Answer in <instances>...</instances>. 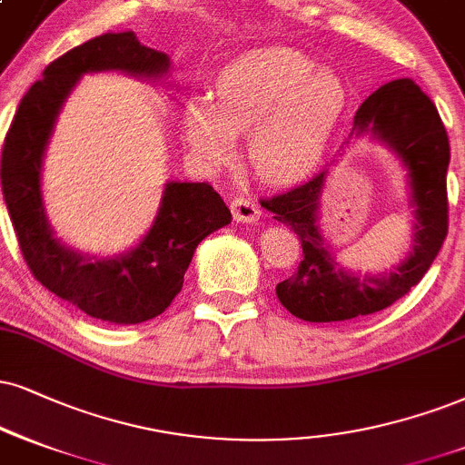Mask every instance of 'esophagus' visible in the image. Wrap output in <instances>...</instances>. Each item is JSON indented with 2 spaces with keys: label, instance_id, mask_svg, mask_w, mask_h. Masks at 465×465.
I'll list each match as a JSON object with an SVG mask.
<instances>
[{
  "label": "esophagus",
  "instance_id": "obj_1",
  "mask_svg": "<svg viewBox=\"0 0 465 465\" xmlns=\"http://www.w3.org/2000/svg\"><path fill=\"white\" fill-rule=\"evenodd\" d=\"M231 211H232L234 222L254 223V222H259V217H261L259 204L250 198H234L231 203Z\"/></svg>",
  "mask_w": 465,
  "mask_h": 465
}]
</instances>
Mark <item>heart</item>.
<instances>
[{
  "mask_svg": "<svg viewBox=\"0 0 465 465\" xmlns=\"http://www.w3.org/2000/svg\"><path fill=\"white\" fill-rule=\"evenodd\" d=\"M347 107V88L312 57L289 47L239 55L222 68L213 96H192L181 134L206 168L226 165L248 134L252 170L272 185L311 176L323 162Z\"/></svg>",
  "mask_w": 465,
  "mask_h": 465,
  "instance_id": "b5f03b06",
  "label": "heart"
}]
</instances>
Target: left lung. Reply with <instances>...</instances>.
<instances>
[{"instance_id": "obj_1", "label": "left lung", "mask_w": 465, "mask_h": 465, "mask_svg": "<svg viewBox=\"0 0 465 465\" xmlns=\"http://www.w3.org/2000/svg\"><path fill=\"white\" fill-rule=\"evenodd\" d=\"M353 134H369L386 144L408 172L410 204L416 217L414 243L391 273L362 276L338 265L319 226L328 170L286 193L261 200L300 237L303 261L293 276L276 286V295L286 311L311 323L349 321L388 308L420 282L449 232L446 170L450 146L431 99L411 79L383 84L355 112Z\"/></svg>"}]
</instances>
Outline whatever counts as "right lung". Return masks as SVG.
I'll use <instances>...</instances> for the list:
<instances>
[{"label":"right lung","instance_id":"add662e5","mask_svg":"<svg viewBox=\"0 0 465 465\" xmlns=\"http://www.w3.org/2000/svg\"><path fill=\"white\" fill-rule=\"evenodd\" d=\"M105 71L162 79L170 73V57L144 47L134 32H107L51 62L21 99L4 140L2 193L34 278L88 317L134 325L170 306L198 243L232 215L209 183L168 181L151 231L123 254H82L54 237L40 192L45 151L79 79Z\"/></svg>","mask_w":465,"mask_h":465}]
</instances>
